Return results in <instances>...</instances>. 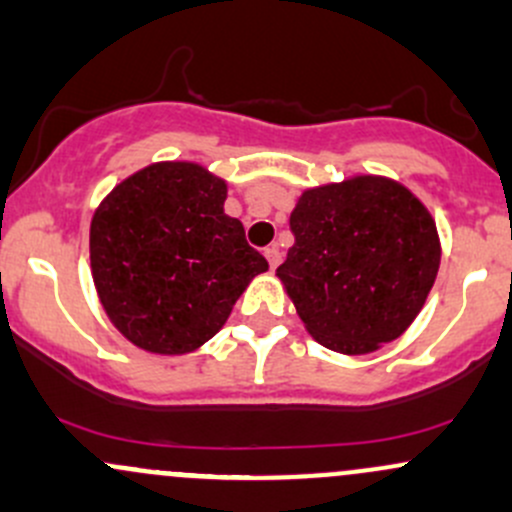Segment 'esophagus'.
<instances>
[{"instance_id":"obj_1","label":"esophagus","mask_w":512,"mask_h":512,"mask_svg":"<svg viewBox=\"0 0 512 512\" xmlns=\"http://www.w3.org/2000/svg\"><path fill=\"white\" fill-rule=\"evenodd\" d=\"M265 257H267L269 267H272V269H277V267H279V262H282V252H279V247H277V245H269V247H265Z\"/></svg>"}]
</instances>
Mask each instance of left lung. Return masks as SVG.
<instances>
[{
	"label": "left lung",
	"mask_w": 512,
	"mask_h": 512,
	"mask_svg": "<svg viewBox=\"0 0 512 512\" xmlns=\"http://www.w3.org/2000/svg\"><path fill=\"white\" fill-rule=\"evenodd\" d=\"M289 226L294 247L277 277L320 345L367 355L413 323L435 284L440 238L403 184L367 174L308 189Z\"/></svg>",
	"instance_id": "left-lung-1"
}]
</instances>
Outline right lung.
Wrapping results in <instances>:
<instances>
[{
	"instance_id": "obj_1",
	"label": "right lung",
	"mask_w": 512,
	"mask_h": 512,
	"mask_svg": "<svg viewBox=\"0 0 512 512\" xmlns=\"http://www.w3.org/2000/svg\"><path fill=\"white\" fill-rule=\"evenodd\" d=\"M223 201L226 182L201 165L157 162L123 179L94 213L99 301L140 350L184 355L204 345L269 269Z\"/></svg>"
}]
</instances>
